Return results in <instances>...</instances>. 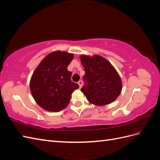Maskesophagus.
<instances>
[{"instance_id": "esophagus-1", "label": "esophagus", "mask_w": 160, "mask_h": 160, "mask_svg": "<svg viewBox=\"0 0 160 160\" xmlns=\"http://www.w3.org/2000/svg\"><path fill=\"white\" fill-rule=\"evenodd\" d=\"M78 84H79V88H81V87H82V85H83V82H82V81H79L78 82Z\"/></svg>"}]
</instances>
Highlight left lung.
Returning <instances> with one entry per match:
<instances>
[{"instance_id":"1","label":"left lung","mask_w":160,"mask_h":160,"mask_svg":"<svg viewBox=\"0 0 160 160\" xmlns=\"http://www.w3.org/2000/svg\"><path fill=\"white\" fill-rule=\"evenodd\" d=\"M85 71L81 91L90 103L102 106L112 103L122 91V83L118 72L110 62L99 55L80 57Z\"/></svg>"}]
</instances>
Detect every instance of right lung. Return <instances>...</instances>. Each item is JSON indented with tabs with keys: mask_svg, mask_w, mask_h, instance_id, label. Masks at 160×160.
<instances>
[{
	"mask_svg": "<svg viewBox=\"0 0 160 160\" xmlns=\"http://www.w3.org/2000/svg\"><path fill=\"white\" fill-rule=\"evenodd\" d=\"M73 55L54 51L46 56L33 72L30 81L32 95L41 108L60 111L68 105L71 94L79 85L71 80L72 72L67 67Z\"/></svg>",
	"mask_w": 160,
	"mask_h": 160,
	"instance_id": "add662e5",
	"label": "right lung"
}]
</instances>
